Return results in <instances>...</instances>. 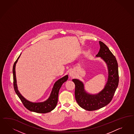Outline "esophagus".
Masks as SVG:
<instances>
[{
    "mask_svg": "<svg viewBox=\"0 0 134 134\" xmlns=\"http://www.w3.org/2000/svg\"><path fill=\"white\" fill-rule=\"evenodd\" d=\"M74 75H75V74H74V71H71L69 72V75H70V76H71V77L74 76Z\"/></svg>",
    "mask_w": 134,
    "mask_h": 134,
    "instance_id": "esophagus-1",
    "label": "esophagus"
}]
</instances>
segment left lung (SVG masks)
<instances>
[{
	"label": "left lung",
	"instance_id": "left-lung-1",
	"mask_svg": "<svg viewBox=\"0 0 134 134\" xmlns=\"http://www.w3.org/2000/svg\"><path fill=\"white\" fill-rule=\"evenodd\" d=\"M99 43L100 49L96 56L101 57L108 67V81L104 89L98 94L90 95L84 90L82 82L72 79L75 85V99L80 107L88 111L97 110L108 105L111 101L119 83L116 59L104 43L100 41Z\"/></svg>",
	"mask_w": 134,
	"mask_h": 134
}]
</instances>
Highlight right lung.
Returning a JSON list of instances; mask_svg holds the SVG:
<instances>
[{
  "label": "right lung",
  "instance_id": "right-lung-1",
  "mask_svg": "<svg viewBox=\"0 0 134 134\" xmlns=\"http://www.w3.org/2000/svg\"><path fill=\"white\" fill-rule=\"evenodd\" d=\"M20 55L19 56L17 60L14 63L13 67V85L14 90L15 91L16 93L17 94L20 99H21L25 107L31 111L40 113H46L51 111L52 110H53L56 107L57 104L58 103L59 90L62 84L68 80L69 77L68 75H66L64 77L60 78L54 84L50 96L47 100L42 103L30 102V101L25 99L22 96L17 89L15 74V66Z\"/></svg>",
  "mask_w": 134,
  "mask_h": 134
}]
</instances>
